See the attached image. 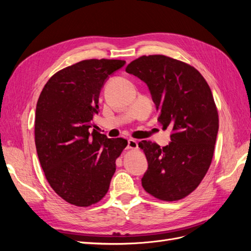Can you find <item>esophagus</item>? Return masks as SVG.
Instances as JSON below:
<instances>
[{
  "label": "esophagus",
  "mask_w": 251,
  "mask_h": 251,
  "mask_svg": "<svg viewBox=\"0 0 251 251\" xmlns=\"http://www.w3.org/2000/svg\"><path fill=\"white\" fill-rule=\"evenodd\" d=\"M127 149L131 150H137L138 149V142L134 139H128L127 141Z\"/></svg>",
  "instance_id": "34e87169"
}]
</instances>
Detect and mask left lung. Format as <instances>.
Listing matches in <instances>:
<instances>
[{
	"instance_id": "8db88e82",
	"label": "left lung",
	"mask_w": 251,
	"mask_h": 251,
	"mask_svg": "<svg viewBox=\"0 0 251 251\" xmlns=\"http://www.w3.org/2000/svg\"><path fill=\"white\" fill-rule=\"evenodd\" d=\"M126 71L147 83L158 123L172 128L168 146L139 143L149 163L144 191L166 202L183 199L199 186L214 156L219 115L211 90L195 67L162 54L142 55Z\"/></svg>"
}]
</instances>
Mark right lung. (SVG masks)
Segmentation results:
<instances>
[{
	"label": "right lung",
	"mask_w": 251,
	"mask_h": 251,
	"mask_svg": "<svg viewBox=\"0 0 251 251\" xmlns=\"http://www.w3.org/2000/svg\"><path fill=\"white\" fill-rule=\"evenodd\" d=\"M121 59H85L53 74L36 103L34 140L45 176L60 198L79 207L108 193L116 159L127 146L93 130L98 98Z\"/></svg>",
	"instance_id": "1"
}]
</instances>
